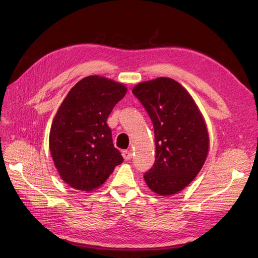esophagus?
<instances>
[{"mask_svg":"<svg viewBox=\"0 0 258 258\" xmlns=\"http://www.w3.org/2000/svg\"><path fill=\"white\" fill-rule=\"evenodd\" d=\"M122 157L124 160H130L132 158V153L130 151H122Z\"/></svg>","mask_w":258,"mask_h":258,"instance_id":"1","label":"esophagus"}]
</instances>
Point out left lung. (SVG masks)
<instances>
[{"mask_svg": "<svg viewBox=\"0 0 258 258\" xmlns=\"http://www.w3.org/2000/svg\"><path fill=\"white\" fill-rule=\"evenodd\" d=\"M132 93L154 126L156 159L144 173L145 182L161 196L176 194L196 177L207 158L205 120L189 93L168 77L139 84Z\"/></svg>", "mask_w": 258, "mask_h": 258, "instance_id": "obj_1", "label": "left lung"}]
</instances>
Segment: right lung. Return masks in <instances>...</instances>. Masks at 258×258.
I'll return each mask as SVG.
<instances>
[{
  "mask_svg": "<svg viewBox=\"0 0 258 258\" xmlns=\"http://www.w3.org/2000/svg\"><path fill=\"white\" fill-rule=\"evenodd\" d=\"M126 92L123 85L92 75L77 83L61 103L49 148L61 178L73 188H97L123 161L106 119Z\"/></svg>",
  "mask_w": 258,
  "mask_h": 258,
  "instance_id": "right-lung-1",
  "label": "right lung"
}]
</instances>
